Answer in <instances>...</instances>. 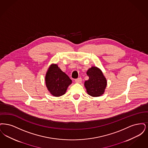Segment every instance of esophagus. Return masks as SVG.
I'll return each mask as SVG.
<instances>
[{
    "instance_id": "esophagus-1",
    "label": "esophagus",
    "mask_w": 148,
    "mask_h": 148,
    "mask_svg": "<svg viewBox=\"0 0 148 148\" xmlns=\"http://www.w3.org/2000/svg\"><path fill=\"white\" fill-rule=\"evenodd\" d=\"M82 78H81V77H79V78H78L77 79H75V82H76V83H81L82 82Z\"/></svg>"
}]
</instances>
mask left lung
I'll return each instance as SVG.
<instances>
[{
  "mask_svg": "<svg viewBox=\"0 0 148 148\" xmlns=\"http://www.w3.org/2000/svg\"><path fill=\"white\" fill-rule=\"evenodd\" d=\"M89 79L84 82V86L89 95L99 97L103 95L107 86V80L103 73L96 67H92L87 72Z\"/></svg>",
  "mask_w": 148,
  "mask_h": 148,
  "instance_id": "1",
  "label": "left lung"
}]
</instances>
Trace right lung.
<instances>
[{
    "label": "right lung",
    "instance_id": "right-lung-1",
    "mask_svg": "<svg viewBox=\"0 0 148 148\" xmlns=\"http://www.w3.org/2000/svg\"><path fill=\"white\" fill-rule=\"evenodd\" d=\"M45 81L46 87L53 96L59 97L64 95L72 80L57 64H52L47 72Z\"/></svg>",
    "mask_w": 148,
    "mask_h": 148
}]
</instances>
